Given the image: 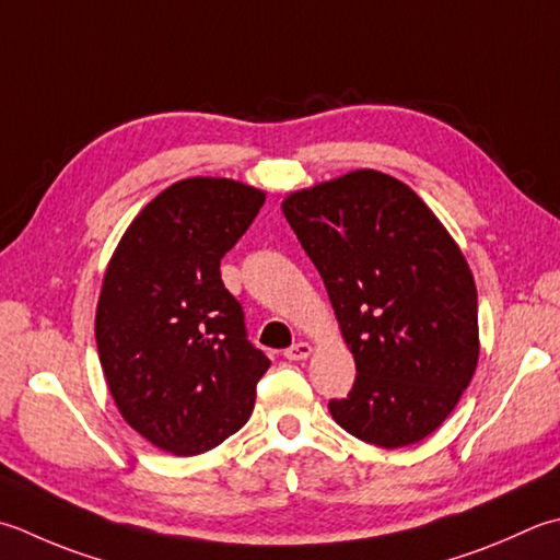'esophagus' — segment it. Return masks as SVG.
<instances>
[{
	"mask_svg": "<svg viewBox=\"0 0 560 560\" xmlns=\"http://www.w3.org/2000/svg\"><path fill=\"white\" fill-rule=\"evenodd\" d=\"M313 354V347L308 342H295L293 347H289L287 352H283V357H287L289 361H301V359H308Z\"/></svg>",
	"mask_w": 560,
	"mask_h": 560,
	"instance_id": "obj_1",
	"label": "esophagus"
}]
</instances>
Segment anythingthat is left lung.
I'll return each instance as SVG.
<instances>
[{"instance_id":"left-lung-1","label":"left lung","mask_w":560,"mask_h":560,"mask_svg":"<svg viewBox=\"0 0 560 560\" xmlns=\"http://www.w3.org/2000/svg\"><path fill=\"white\" fill-rule=\"evenodd\" d=\"M281 211L320 271L357 381L335 422L383 448L422 442L476 374L478 293L462 247L408 184L376 170L293 191Z\"/></svg>"}]
</instances>
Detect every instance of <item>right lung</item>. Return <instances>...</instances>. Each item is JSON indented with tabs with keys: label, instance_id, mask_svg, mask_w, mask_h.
<instances>
[{
	"label": "right lung",
	"instance_id": "1",
	"mask_svg": "<svg viewBox=\"0 0 560 560\" xmlns=\"http://www.w3.org/2000/svg\"><path fill=\"white\" fill-rule=\"evenodd\" d=\"M267 194L225 177H189L130 221L108 259L94 335L116 408L174 456L225 442L255 408L269 359L245 339L221 259Z\"/></svg>",
	"mask_w": 560,
	"mask_h": 560
}]
</instances>
